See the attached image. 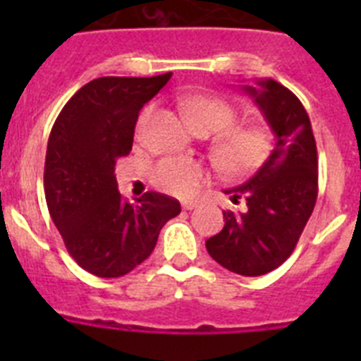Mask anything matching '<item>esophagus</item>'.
I'll return each mask as SVG.
<instances>
[{"label": "esophagus", "instance_id": "esophagus-1", "mask_svg": "<svg viewBox=\"0 0 361 361\" xmlns=\"http://www.w3.org/2000/svg\"><path fill=\"white\" fill-rule=\"evenodd\" d=\"M183 208L188 209V212H191V209L197 208V202L195 200H186V202H183Z\"/></svg>", "mask_w": 361, "mask_h": 361}]
</instances>
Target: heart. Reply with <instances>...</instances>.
Segmentation results:
<instances>
[{
  "mask_svg": "<svg viewBox=\"0 0 361 361\" xmlns=\"http://www.w3.org/2000/svg\"><path fill=\"white\" fill-rule=\"evenodd\" d=\"M184 110L197 132L220 133L215 142V157L228 173L245 177L258 171L275 152V135L262 124L233 126L237 123V108L229 101L213 95H190L184 99ZM153 108H145L137 124V135L141 137ZM152 183L164 193L175 197L195 195L208 180L206 166L190 159H162L153 166Z\"/></svg>",
  "mask_w": 361,
  "mask_h": 361,
  "instance_id": "heart-1",
  "label": "heart"
}]
</instances>
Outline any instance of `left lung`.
<instances>
[{"instance_id": "left-lung-1", "label": "left lung", "mask_w": 361, "mask_h": 361, "mask_svg": "<svg viewBox=\"0 0 361 361\" xmlns=\"http://www.w3.org/2000/svg\"><path fill=\"white\" fill-rule=\"evenodd\" d=\"M275 135L269 161L244 184L224 193L244 212H224L222 231L206 240L215 262L244 276L282 266L295 250L318 195V157L311 121L300 99L273 79L242 85Z\"/></svg>"}]
</instances>
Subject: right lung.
<instances>
[{"instance_id":"add662e5","label":"right lung","mask_w":361,"mask_h":361,"mask_svg":"<svg viewBox=\"0 0 361 361\" xmlns=\"http://www.w3.org/2000/svg\"><path fill=\"white\" fill-rule=\"evenodd\" d=\"M99 78L70 99L52 126L44 159V197L66 250L82 269L117 279L152 255L178 200L148 191L133 204L117 190L116 161L132 152L141 108L170 81Z\"/></svg>"}]
</instances>
